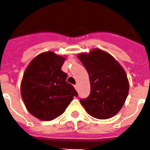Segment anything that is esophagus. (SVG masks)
<instances>
[{"instance_id": "1", "label": "esophagus", "mask_w": 150, "mask_h": 150, "mask_svg": "<svg viewBox=\"0 0 150 150\" xmlns=\"http://www.w3.org/2000/svg\"><path fill=\"white\" fill-rule=\"evenodd\" d=\"M74 87H75V89H76V90H79V88H78V84H75V85H74Z\"/></svg>"}]
</instances>
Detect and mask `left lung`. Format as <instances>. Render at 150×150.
I'll list each match as a JSON object with an SVG mask.
<instances>
[{
  "mask_svg": "<svg viewBox=\"0 0 150 150\" xmlns=\"http://www.w3.org/2000/svg\"><path fill=\"white\" fill-rule=\"evenodd\" d=\"M89 74L90 93L80 103L87 113L97 119L112 117L125 103L129 91L127 75L111 54L99 49L78 54Z\"/></svg>",
  "mask_w": 150,
  "mask_h": 150,
  "instance_id": "8db88e82",
  "label": "left lung"
}]
</instances>
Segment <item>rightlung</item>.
<instances>
[{"label": "right lung", "instance_id": "add662e5", "mask_svg": "<svg viewBox=\"0 0 150 150\" xmlns=\"http://www.w3.org/2000/svg\"><path fill=\"white\" fill-rule=\"evenodd\" d=\"M65 57L52 52L37 55L25 69L21 96L28 112L41 120L55 119L78 93L61 70Z\"/></svg>", "mask_w": 150, "mask_h": 150}]
</instances>
